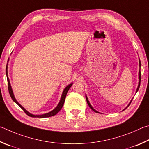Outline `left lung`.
I'll use <instances>...</instances> for the list:
<instances>
[{
	"instance_id": "left-lung-1",
	"label": "left lung",
	"mask_w": 149,
	"mask_h": 149,
	"mask_svg": "<svg viewBox=\"0 0 149 149\" xmlns=\"http://www.w3.org/2000/svg\"><path fill=\"white\" fill-rule=\"evenodd\" d=\"M139 67H140V69H139V84H138V86H137V90H136V93L137 92V91H138V90H139V86H140V83H141V61H140V59H139ZM86 101H87V103H88V105H89V107H90V109H92V111H93L94 112H95V113H100V112H98V111H97L96 110H95L93 108V107L91 105V104H90V101H89V100H88V97H87V95H86ZM132 100L130 101V103L128 104V105H127L126 108H125L124 110H125V109H126L127 107H129V105H130V103H131V102H132ZM123 110V111H124Z\"/></svg>"
}]
</instances>
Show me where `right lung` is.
<instances>
[{"label":"right lung","mask_w":149,"mask_h":149,"mask_svg":"<svg viewBox=\"0 0 149 149\" xmlns=\"http://www.w3.org/2000/svg\"><path fill=\"white\" fill-rule=\"evenodd\" d=\"M6 77H7V80H8V90H9V93L10 95V97L12 99V100L14 101V102L17 104V105H19L21 108H22L23 111L25 112V113L27 114L28 116H29L31 117H38V118H46V117H50L52 116H54L56 115V114L58 113V112L61 110V108L63 107V104L65 102V97H66V95H67V93L68 92V91H69V88L72 86V82L70 83V84H69L68 86H67L65 88V89L63 91V93H62V95H61V97L60 99V101L58 103V105H57V107L54 109H53L52 111L49 112V113H47L46 114H39V115H35V114H33L30 113L29 112H28L26 109L22 107V105H20V104L17 102V101L16 100V99L14 97V93H13V90H12V88L11 86V84H10V80H9V78L8 77V67L6 66Z\"/></svg>","instance_id":"1"}]
</instances>
